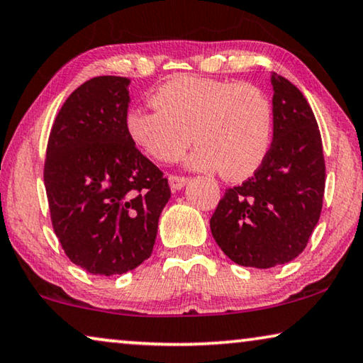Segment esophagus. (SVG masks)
<instances>
[{
	"mask_svg": "<svg viewBox=\"0 0 363 363\" xmlns=\"http://www.w3.org/2000/svg\"><path fill=\"white\" fill-rule=\"evenodd\" d=\"M169 183H170L172 190H182V188L188 183V178L186 177H180V175H170L169 177Z\"/></svg>",
	"mask_w": 363,
	"mask_h": 363,
	"instance_id": "obj_1",
	"label": "esophagus"
}]
</instances>
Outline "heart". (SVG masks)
<instances>
[{
  "label": "heart",
  "mask_w": 363,
  "mask_h": 363,
  "mask_svg": "<svg viewBox=\"0 0 363 363\" xmlns=\"http://www.w3.org/2000/svg\"><path fill=\"white\" fill-rule=\"evenodd\" d=\"M152 103V109H130L125 129L157 160H177L194 139L190 167L244 180L269 155L273 106L257 85L178 75L157 88Z\"/></svg>",
  "instance_id": "b5f03b06"
}]
</instances>
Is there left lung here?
Listing matches in <instances>:
<instances>
[{"instance_id":"8db88e82","label":"left lung","mask_w":363,"mask_h":363,"mask_svg":"<svg viewBox=\"0 0 363 363\" xmlns=\"http://www.w3.org/2000/svg\"><path fill=\"white\" fill-rule=\"evenodd\" d=\"M273 140L254 177L225 190L209 228L216 244L242 267L272 269L301 254L323 209V140L303 93L277 73Z\"/></svg>"}]
</instances>
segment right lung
<instances>
[{
    "label": "right lung",
    "instance_id": "1",
    "mask_svg": "<svg viewBox=\"0 0 363 363\" xmlns=\"http://www.w3.org/2000/svg\"><path fill=\"white\" fill-rule=\"evenodd\" d=\"M130 80L94 77L67 98L44 165L50 219L62 249L93 275H123L154 249L169 180L129 138Z\"/></svg>",
    "mask_w": 363,
    "mask_h": 363
}]
</instances>
